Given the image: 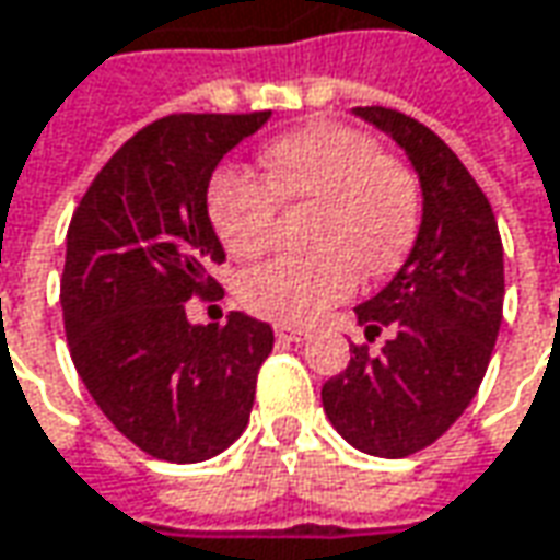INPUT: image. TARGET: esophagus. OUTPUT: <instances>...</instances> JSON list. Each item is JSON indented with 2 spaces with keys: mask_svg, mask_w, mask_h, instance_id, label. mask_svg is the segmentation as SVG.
Wrapping results in <instances>:
<instances>
[{
  "mask_svg": "<svg viewBox=\"0 0 560 560\" xmlns=\"http://www.w3.org/2000/svg\"><path fill=\"white\" fill-rule=\"evenodd\" d=\"M273 334H277V339H280V342H302V339H305V330H299V327H283V324H280V327H273Z\"/></svg>",
  "mask_w": 560,
  "mask_h": 560,
  "instance_id": "esophagus-1",
  "label": "esophagus"
}]
</instances>
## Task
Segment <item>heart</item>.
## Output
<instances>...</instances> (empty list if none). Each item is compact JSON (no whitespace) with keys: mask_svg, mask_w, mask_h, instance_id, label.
<instances>
[{"mask_svg":"<svg viewBox=\"0 0 560 560\" xmlns=\"http://www.w3.org/2000/svg\"><path fill=\"white\" fill-rule=\"evenodd\" d=\"M261 167L268 186L221 171L208 186V218L230 255L255 258L273 236V198L314 205V255L273 258L240 283V302L265 320L312 324L355 292L358 268L368 277L389 273L415 243L418 180L401 162L380 155L361 130L330 120L305 124L270 142Z\"/></svg>","mask_w":560,"mask_h":560,"instance_id":"1","label":"heart"}]
</instances>
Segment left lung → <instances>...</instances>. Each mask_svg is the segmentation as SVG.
Wrapping results in <instances>:
<instances>
[{
    "label": "left lung",
    "instance_id": "8db88e82",
    "mask_svg": "<svg viewBox=\"0 0 560 560\" xmlns=\"http://www.w3.org/2000/svg\"><path fill=\"white\" fill-rule=\"evenodd\" d=\"M408 155L420 184V226L396 277L355 308L364 336L393 330L380 355L352 346L320 401L358 452L405 458L462 418L483 383L502 327L505 252L477 180L445 142L393 108H352Z\"/></svg>",
    "mask_w": 560,
    "mask_h": 560
}]
</instances>
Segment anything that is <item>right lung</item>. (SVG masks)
Wrapping results in <instances>:
<instances>
[{"label":"right lung","mask_w":560,"mask_h":560,"mask_svg":"<svg viewBox=\"0 0 560 560\" xmlns=\"http://www.w3.org/2000/svg\"><path fill=\"white\" fill-rule=\"evenodd\" d=\"M268 118L171 115L142 127L68 226L61 312L77 374L102 415L162 462H205L243 436L273 349L270 324L243 312L224 327L186 317L224 261L208 218L211 174Z\"/></svg>","instance_id":"1"}]
</instances>
